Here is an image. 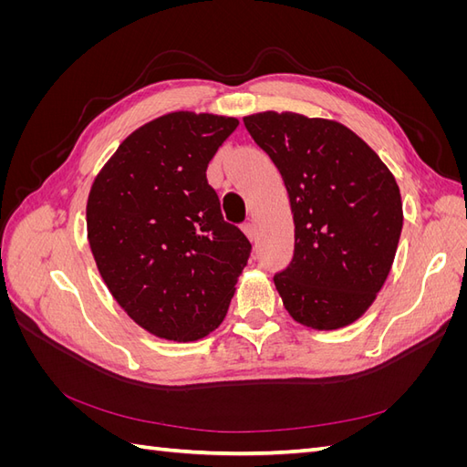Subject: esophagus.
Wrapping results in <instances>:
<instances>
[{
    "label": "esophagus",
    "mask_w": 467,
    "mask_h": 467,
    "mask_svg": "<svg viewBox=\"0 0 467 467\" xmlns=\"http://www.w3.org/2000/svg\"><path fill=\"white\" fill-rule=\"evenodd\" d=\"M244 232H245V235L251 239V242H253V239H255L257 237V230H255V223H253V222H247V223H244Z\"/></svg>",
    "instance_id": "34e87169"
}]
</instances>
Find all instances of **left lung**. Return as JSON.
Masks as SVG:
<instances>
[{
    "label": "left lung",
    "instance_id": "left-lung-1",
    "mask_svg": "<svg viewBox=\"0 0 467 467\" xmlns=\"http://www.w3.org/2000/svg\"><path fill=\"white\" fill-rule=\"evenodd\" d=\"M285 179L294 255L275 275L288 314L312 329L357 321L384 286L403 228L400 187L347 126L296 112L244 119Z\"/></svg>",
    "mask_w": 467,
    "mask_h": 467
}]
</instances>
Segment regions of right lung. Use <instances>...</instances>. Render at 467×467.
Wrapping results in <instances>:
<instances>
[{
	"mask_svg": "<svg viewBox=\"0 0 467 467\" xmlns=\"http://www.w3.org/2000/svg\"><path fill=\"white\" fill-rule=\"evenodd\" d=\"M239 120L179 110L132 132L97 175L88 237L112 298L140 327L196 341L223 321L251 255L206 169Z\"/></svg>",
	"mask_w": 467,
	"mask_h": 467,
	"instance_id": "add662e5",
	"label": "right lung"
}]
</instances>
